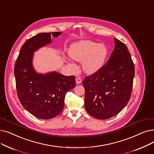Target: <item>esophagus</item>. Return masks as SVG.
I'll use <instances>...</instances> for the list:
<instances>
[{
    "mask_svg": "<svg viewBox=\"0 0 154 154\" xmlns=\"http://www.w3.org/2000/svg\"><path fill=\"white\" fill-rule=\"evenodd\" d=\"M75 81H76V84H80L82 83V79L81 77H77L75 79Z\"/></svg>",
    "mask_w": 154,
    "mask_h": 154,
    "instance_id": "obj_1",
    "label": "esophagus"
}]
</instances>
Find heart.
Returning <instances> with one entry per match:
<instances>
[{"instance_id": "b5f03b06", "label": "heart", "mask_w": 154, "mask_h": 154, "mask_svg": "<svg viewBox=\"0 0 154 154\" xmlns=\"http://www.w3.org/2000/svg\"><path fill=\"white\" fill-rule=\"evenodd\" d=\"M107 49L103 44L89 40L73 43L70 46L69 55L77 62H82V67L87 74H93L100 70L107 56Z\"/></svg>"}]
</instances>
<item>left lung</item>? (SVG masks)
I'll list each match as a JSON object with an SVG mask.
<instances>
[{"label":"left lung","mask_w":154,"mask_h":154,"mask_svg":"<svg viewBox=\"0 0 154 154\" xmlns=\"http://www.w3.org/2000/svg\"><path fill=\"white\" fill-rule=\"evenodd\" d=\"M115 49L107 63L86 77L85 108L92 117L109 119L121 111L131 97L135 66L126 46L115 38Z\"/></svg>","instance_id":"obj_1"}]
</instances>
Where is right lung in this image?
<instances>
[{"instance_id":"add662e5","label":"right lung","mask_w":154,"mask_h":154,"mask_svg":"<svg viewBox=\"0 0 154 154\" xmlns=\"http://www.w3.org/2000/svg\"><path fill=\"white\" fill-rule=\"evenodd\" d=\"M62 32H43L23 44L14 66L17 96L24 108L39 119H48L60 113L66 93L74 88L75 77L65 76L55 71L38 73L33 67L34 52L51 43Z\"/></svg>"}]
</instances>
